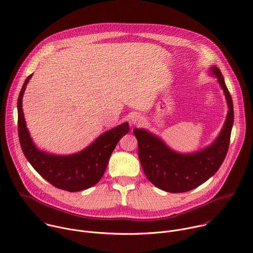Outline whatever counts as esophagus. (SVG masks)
Masks as SVG:
<instances>
[{
  "instance_id": "34e87169",
  "label": "esophagus",
  "mask_w": 253,
  "mask_h": 253,
  "mask_svg": "<svg viewBox=\"0 0 253 253\" xmlns=\"http://www.w3.org/2000/svg\"><path fill=\"white\" fill-rule=\"evenodd\" d=\"M143 122V117L140 114H133L131 117V124L132 125H140Z\"/></svg>"
}]
</instances>
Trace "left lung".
Returning a JSON list of instances; mask_svg holds the SVG:
<instances>
[{
	"instance_id": "obj_1",
	"label": "left lung",
	"mask_w": 253,
	"mask_h": 253,
	"mask_svg": "<svg viewBox=\"0 0 253 253\" xmlns=\"http://www.w3.org/2000/svg\"><path fill=\"white\" fill-rule=\"evenodd\" d=\"M210 73L217 78L228 106L223 128L210 145L196 152L179 153L151 132L142 128L133 130L142 169L149 181L161 190L171 193L192 190L217 172L225 159L234 120L233 103L221 71L213 66Z\"/></svg>"
}]
</instances>
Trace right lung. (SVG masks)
<instances>
[{
    "label": "right lung",
    "mask_w": 253,
    "mask_h": 253,
    "mask_svg": "<svg viewBox=\"0 0 253 253\" xmlns=\"http://www.w3.org/2000/svg\"><path fill=\"white\" fill-rule=\"evenodd\" d=\"M31 74L21 89L18 98V131L24 155L45 180L53 186L69 192L88 189L97 184L118 141L129 132L127 122L104 132L82 151L71 155H55L36 147L26 126L22 101Z\"/></svg>",
    "instance_id": "right-lung-1"
}]
</instances>
